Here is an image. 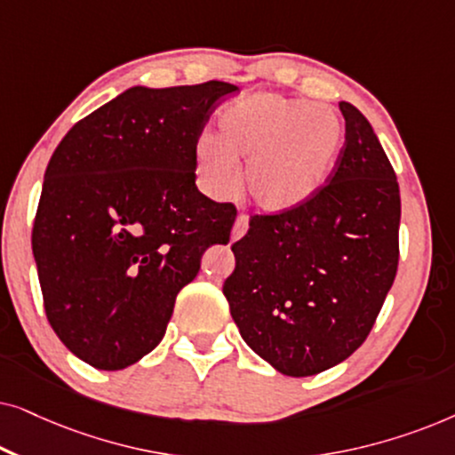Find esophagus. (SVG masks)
<instances>
[{
	"instance_id": "esophagus-1",
	"label": "esophagus",
	"mask_w": 455,
	"mask_h": 455,
	"mask_svg": "<svg viewBox=\"0 0 455 455\" xmlns=\"http://www.w3.org/2000/svg\"><path fill=\"white\" fill-rule=\"evenodd\" d=\"M246 229H248V220L244 215H240L238 220L234 221V228H232V240L235 242V240H240L242 235L246 234Z\"/></svg>"
}]
</instances>
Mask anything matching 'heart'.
I'll return each instance as SVG.
<instances>
[{"instance_id":"1","label":"heart","mask_w":455,"mask_h":455,"mask_svg":"<svg viewBox=\"0 0 455 455\" xmlns=\"http://www.w3.org/2000/svg\"><path fill=\"white\" fill-rule=\"evenodd\" d=\"M217 126V136L203 134L195 145L198 184L209 196H228L238 182L235 161L246 159L248 196L269 215L291 213L313 201L344 142V124L331 108L277 92L229 103Z\"/></svg>"}]
</instances>
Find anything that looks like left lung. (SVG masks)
Here are the masks:
<instances>
[{"label": "left lung", "mask_w": 455, "mask_h": 455, "mask_svg": "<svg viewBox=\"0 0 455 455\" xmlns=\"http://www.w3.org/2000/svg\"><path fill=\"white\" fill-rule=\"evenodd\" d=\"M346 120L327 186L304 207L252 217L223 283L242 339L288 377H310L363 346L395 279L400 186L369 120Z\"/></svg>", "instance_id": "1"}]
</instances>
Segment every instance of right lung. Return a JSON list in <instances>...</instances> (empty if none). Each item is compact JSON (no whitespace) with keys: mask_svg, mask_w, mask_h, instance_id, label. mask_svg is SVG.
<instances>
[{"mask_svg":"<svg viewBox=\"0 0 455 455\" xmlns=\"http://www.w3.org/2000/svg\"><path fill=\"white\" fill-rule=\"evenodd\" d=\"M238 86H130L55 148L33 228L49 325L74 356L120 371L159 346L235 209L198 192L195 145Z\"/></svg>","mask_w":455,"mask_h":455,"instance_id":"obj_1","label":"right lung"}]
</instances>
